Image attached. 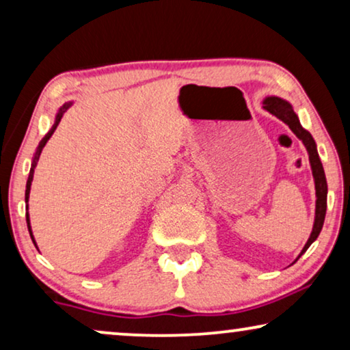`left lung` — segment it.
I'll list each match as a JSON object with an SVG mask.
<instances>
[{"label": "left lung", "mask_w": 350, "mask_h": 350, "mask_svg": "<svg viewBox=\"0 0 350 350\" xmlns=\"http://www.w3.org/2000/svg\"><path fill=\"white\" fill-rule=\"evenodd\" d=\"M262 109H266L267 113L272 114V116H275L277 119H280L282 122H285L286 126L290 127V131L293 132L301 142H303V145L306 146V151H308L309 154V164H310V170H312L314 185H315V217H314L312 232H310L308 242H306L303 250H301V253L298 255L299 258L303 253H306V250H308L310 245H312L314 241L319 237V234L323 228L325 213H327V194H328L327 178H325V170H323L322 161H320L319 157L315 140L312 138V135H310V133L301 126L298 114H296L293 109V105L286 102L284 98L275 97V95H269V97L262 98ZM298 258H296L295 261H298Z\"/></svg>", "instance_id": "1"}]
</instances>
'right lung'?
<instances>
[{"mask_svg": "<svg viewBox=\"0 0 350 350\" xmlns=\"http://www.w3.org/2000/svg\"><path fill=\"white\" fill-rule=\"evenodd\" d=\"M71 105H73V102H66L65 105H62V107L59 108V111H57V114H55V121H54V126L51 127V131L46 133V137L42 138V140L40 142V145H38V148H36V151H35V154H33V159H31V169H30V174H28V180H27V189H25V202H27V210H28V199H30V189H31V181H33V175H35V167H36V162H38V159H40V154H41V151H42V148L46 146V143H47V140H49V138L52 137V133L55 132V129H57V126H59V122H60V119H62V116H64V113L66 111V109H68ZM27 226H28V231H30V236H31V241H33V243H35L36 245V242H35V237H33V232H31V224H30V215L27 213ZM38 248V247H36Z\"/></svg>", "mask_w": 350, "mask_h": 350, "instance_id": "obj_1", "label": "right lung"}]
</instances>
